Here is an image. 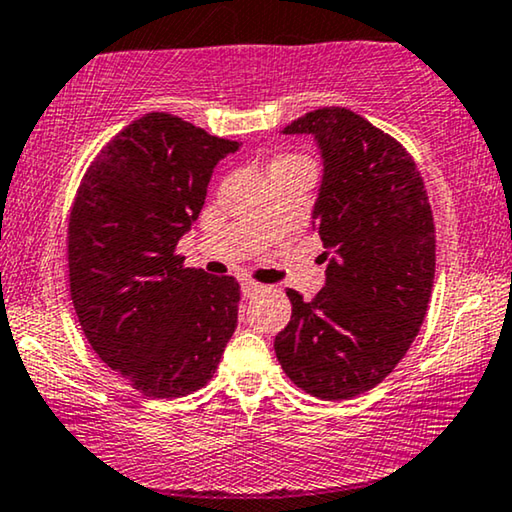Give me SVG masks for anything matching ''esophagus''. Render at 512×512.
<instances>
[{"label":"esophagus","instance_id":"1","mask_svg":"<svg viewBox=\"0 0 512 512\" xmlns=\"http://www.w3.org/2000/svg\"><path fill=\"white\" fill-rule=\"evenodd\" d=\"M240 289H242V296H244V298H254V296H258V293L263 291V284H256V282H242V284H240Z\"/></svg>","mask_w":512,"mask_h":512}]
</instances>
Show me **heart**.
Returning <instances> with one entry per match:
<instances>
[{
    "instance_id": "heart-1",
    "label": "heart",
    "mask_w": 512,
    "mask_h": 512,
    "mask_svg": "<svg viewBox=\"0 0 512 512\" xmlns=\"http://www.w3.org/2000/svg\"><path fill=\"white\" fill-rule=\"evenodd\" d=\"M289 163H300V158H296V156H282V158L275 160V165H272V167H277V165H289Z\"/></svg>"
}]
</instances>
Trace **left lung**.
<instances>
[{"label": "left lung", "mask_w": 512, "mask_h": 512, "mask_svg": "<svg viewBox=\"0 0 512 512\" xmlns=\"http://www.w3.org/2000/svg\"><path fill=\"white\" fill-rule=\"evenodd\" d=\"M282 135H312L319 149L312 230L328 265L314 300L286 291L293 310L275 354L307 394L345 401L396 368L426 317L436 272L429 198L410 153L354 111L314 109Z\"/></svg>", "instance_id": "obj_1"}]
</instances>
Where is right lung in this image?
I'll use <instances>...</instances> for the list:
<instances>
[{
  "label": "right lung",
  "mask_w": 512,
  "mask_h": 512,
  "mask_svg": "<svg viewBox=\"0 0 512 512\" xmlns=\"http://www.w3.org/2000/svg\"><path fill=\"white\" fill-rule=\"evenodd\" d=\"M240 142L170 114L118 132L88 167L69 216V291L90 347L149 398L205 387L237 326L240 286L184 268L174 247Z\"/></svg>",
  "instance_id": "add662e5"
}]
</instances>
